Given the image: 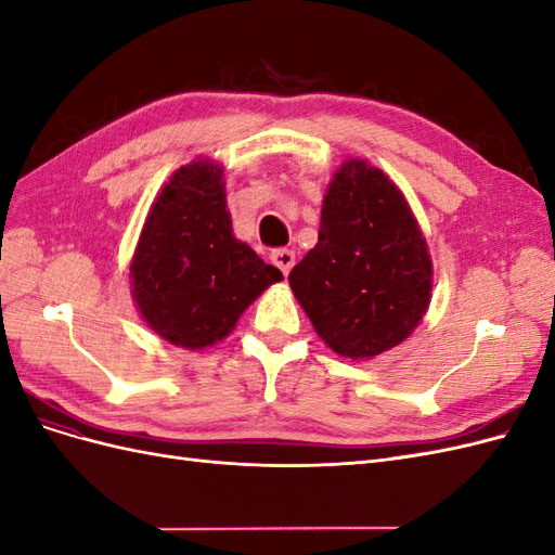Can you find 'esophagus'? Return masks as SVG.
<instances>
[{
    "label": "esophagus",
    "mask_w": 555,
    "mask_h": 555,
    "mask_svg": "<svg viewBox=\"0 0 555 555\" xmlns=\"http://www.w3.org/2000/svg\"><path fill=\"white\" fill-rule=\"evenodd\" d=\"M271 261L280 268V271L284 275H289V271L296 263V251L294 249H287V247H280V249H273L271 251Z\"/></svg>",
    "instance_id": "1"
}]
</instances>
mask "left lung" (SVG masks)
<instances>
[{
	"label": "left lung",
	"mask_w": 555,
	"mask_h": 555,
	"mask_svg": "<svg viewBox=\"0 0 555 555\" xmlns=\"http://www.w3.org/2000/svg\"><path fill=\"white\" fill-rule=\"evenodd\" d=\"M289 284L319 338L351 361L408 340L433 298V259L398 184L349 157L328 182L319 241Z\"/></svg>",
	"instance_id": "obj_1"
}]
</instances>
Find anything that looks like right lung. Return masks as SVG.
Here are the masks:
<instances>
[{
  "mask_svg": "<svg viewBox=\"0 0 555 555\" xmlns=\"http://www.w3.org/2000/svg\"><path fill=\"white\" fill-rule=\"evenodd\" d=\"M129 280L147 328L198 351L224 340L282 273L233 236L224 166L196 157L173 171L150 206Z\"/></svg>",
  "mask_w": 555,
  "mask_h": 555,
  "instance_id": "obj_1",
  "label": "right lung"
}]
</instances>
